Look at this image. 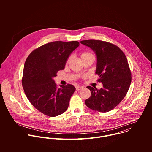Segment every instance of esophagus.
Instances as JSON below:
<instances>
[{"instance_id":"34e87169","label":"esophagus","mask_w":152,"mask_h":152,"mask_svg":"<svg viewBox=\"0 0 152 152\" xmlns=\"http://www.w3.org/2000/svg\"><path fill=\"white\" fill-rule=\"evenodd\" d=\"M82 88H83L82 86H76V90H77V91L80 90H82Z\"/></svg>"}]
</instances>
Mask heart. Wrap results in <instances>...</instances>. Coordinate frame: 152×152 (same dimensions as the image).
<instances>
[{
    "instance_id": "b5f03b06",
    "label": "heart",
    "mask_w": 152,
    "mask_h": 152,
    "mask_svg": "<svg viewBox=\"0 0 152 152\" xmlns=\"http://www.w3.org/2000/svg\"><path fill=\"white\" fill-rule=\"evenodd\" d=\"M88 57H94L93 55L90 52H83L82 53L81 55V58L82 59H84V58H88ZM72 56H70L67 59V61H66V64H69V62L71 61L72 59Z\"/></svg>"
}]
</instances>
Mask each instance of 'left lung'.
I'll use <instances>...</instances> for the list:
<instances>
[{
  "label": "left lung",
  "mask_w": 152,
  "mask_h": 152,
  "mask_svg": "<svg viewBox=\"0 0 152 152\" xmlns=\"http://www.w3.org/2000/svg\"><path fill=\"white\" fill-rule=\"evenodd\" d=\"M80 43L90 48L97 58L96 73L103 88L87 86L91 96L85 100L90 109L101 113L113 110L126 96L131 83V72L123 52L116 45L101 40L88 39Z\"/></svg>",
  "instance_id": "8db88e82"
}]
</instances>
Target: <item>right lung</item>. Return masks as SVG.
Wrapping results in <instances>:
<instances>
[{"mask_svg": "<svg viewBox=\"0 0 152 152\" xmlns=\"http://www.w3.org/2000/svg\"><path fill=\"white\" fill-rule=\"evenodd\" d=\"M77 41H56L46 43L34 50L25 63L22 86L31 103L49 117L66 111L76 88L72 84L58 88L53 79L63 70L67 59L78 46Z\"/></svg>", "mask_w": 152, "mask_h": 152, "instance_id": "1", "label": "right lung"}]
</instances>
